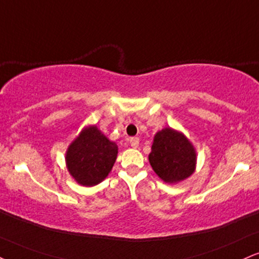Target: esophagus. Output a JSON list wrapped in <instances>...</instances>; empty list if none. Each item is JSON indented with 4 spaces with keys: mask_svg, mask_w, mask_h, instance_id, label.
<instances>
[{
    "mask_svg": "<svg viewBox=\"0 0 259 259\" xmlns=\"http://www.w3.org/2000/svg\"><path fill=\"white\" fill-rule=\"evenodd\" d=\"M129 141H130V145H132V147H134V148L139 147V145H140L139 138H132Z\"/></svg>",
    "mask_w": 259,
    "mask_h": 259,
    "instance_id": "1",
    "label": "esophagus"
}]
</instances>
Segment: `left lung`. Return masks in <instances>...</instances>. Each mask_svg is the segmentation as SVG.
I'll return each instance as SVG.
<instances>
[{"label": "left lung", "mask_w": 259, "mask_h": 259, "mask_svg": "<svg viewBox=\"0 0 259 259\" xmlns=\"http://www.w3.org/2000/svg\"><path fill=\"white\" fill-rule=\"evenodd\" d=\"M148 159L161 180L175 183L194 172L197 154L185 135L165 127L154 136Z\"/></svg>", "instance_id": "1"}]
</instances>
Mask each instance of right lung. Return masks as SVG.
Instances as JSON below:
<instances>
[{
    "label": "right lung",
    "mask_w": 259,
    "mask_h": 259,
    "mask_svg": "<svg viewBox=\"0 0 259 259\" xmlns=\"http://www.w3.org/2000/svg\"><path fill=\"white\" fill-rule=\"evenodd\" d=\"M118 146L96 126L84 129L66 152L70 174L79 185L95 186L106 179L116 161Z\"/></svg>",
    "instance_id": "right-lung-1"
}]
</instances>
